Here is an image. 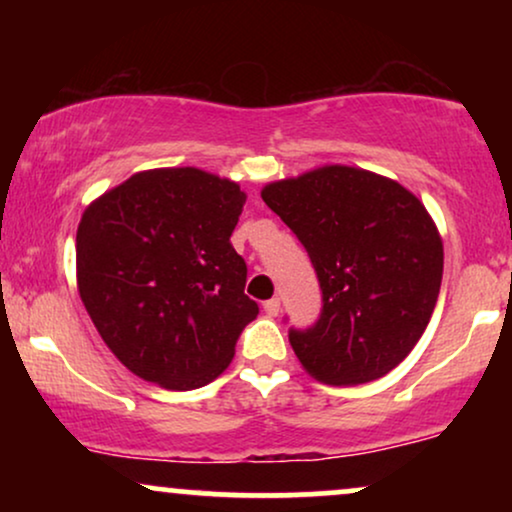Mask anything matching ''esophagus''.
Wrapping results in <instances>:
<instances>
[{
	"label": "esophagus",
	"mask_w": 512,
	"mask_h": 512,
	"mask_svg": "<svg viewBox=\"0 0 512 512\" xmlns=\"http://www.w3.org/2000/svg\"><path fill=\"white\" fill-rule=\"evenodd\" d=\"M279 307H282V303H279V298H270V300H265L263 310H265V314H268V317H277Z\"/></svg>",
	"instance_id": "esophagus-1"
}]
</instances>
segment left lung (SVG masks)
<instances>
[{
    "instance_id": "8db88e82",
    "label": "left lung",
    "mask_w": 512,
    "mask_h": 512,
    "mask_svg": "<svg viewBox=\"0 0 512 512\" xmlns=\"http://www.w3.org/2000/svg\"><path fill=\"white\" fill-rule=\"evenodd\" d=\"M317 270L324 307L291 328L300 366L326 384L384 377L412 352L436 307L443 240L422 200L398 181L324 165L261 191Z\"/></svg>"
}]
</instances>
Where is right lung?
I'll return each instance as SVG.
<instances>
[{
    "label": "right lung",
    "mask_w": 512,
    "mask_h": 512,
    "mask_svg": "<svg viewBox=\"0 0 512 512\" xmlns=\"http://www.w3.org/2000/svg\"><path fill=\"white\" fill-rule=\"evenodd\" d=\"M247 193L198 167L132 174L76 230V286L130 373L170 391L205 387L235 356L258 305L230 244Z\"/></svg>",
    "instance_id": "right-lung-1"
}]
</instances>
